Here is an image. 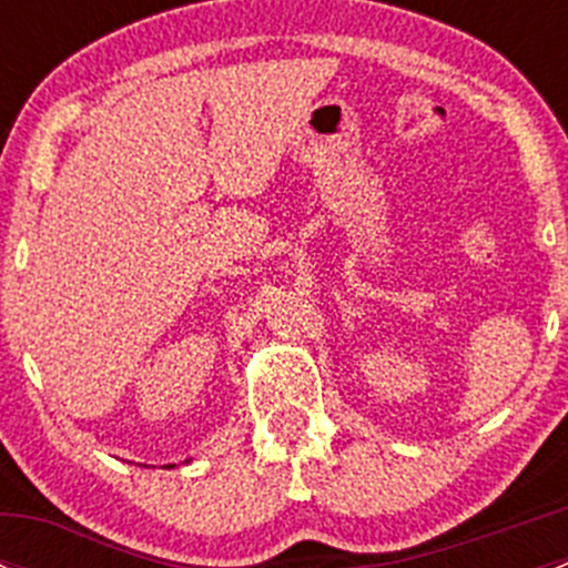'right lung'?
Instances as JSON below:
<instances>
[{
	"mask_svg": "<svg viewBox=\"0 0 568 568\" xmlns=\"http://www.w3.org/2000/svg\"><path fill=\"white\" fill-rule=\"evenodd\" d=\"M189 462V459H186ZM168 467H175V464H168Z\"/></svg>",
	"mask_w": 568,
	"mask_h": 568,
	"instance_id": "right-lung-1",
	"label": "right lung"
}]
</instances>
